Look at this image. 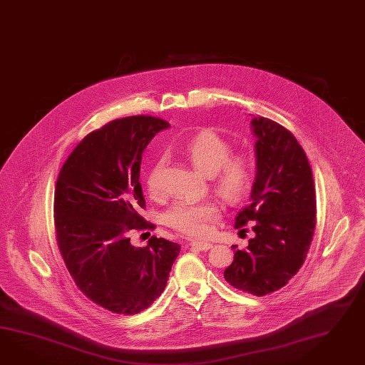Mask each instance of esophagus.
<instances>
[{
    "label": "esophagus",
    "mask_w": 365,
    "mask_h": 365,
    "mask_svg": "<svg viewBox=\"0 0 365 365\" xmlns=\"http://www.w3.org/2000/svg\"><path fill=\"white\" fill-rule=\"evenodd\" d=\"M190 245V247L192 249H196V250H200V252H205V250H209V249H212V243L209 242H190L189 243Z\"/></svg>",
    "instance_id": "esophagus-1"
}]
</instances>
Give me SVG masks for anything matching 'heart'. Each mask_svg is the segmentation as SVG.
I'll return each instance as SVG.
<instances>
[{
    "label": "heart",
    "instance_id": "heart-1",
    "mask_svg": "<svg viewBox=\"0 0 365 365\" xmlns=\"http://www.w3.org/2000/svg\"><path fill=\"white\" fill-rule=\"evenodd\" d=\"M182 153L190 163L210 178L212 187L226 204H238L249 192L252 180V161L246 153H232L227 139L215 130H202L182 145ZM164 159L150 167L145 185L150 196L163 192ZM221 207L215 200H178L165 210V225L187 237H202L209 225L220 218Z\"/></svg>",
    "mask_w": 365,
    "mask_h": 365
}]
</instances>
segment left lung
<instances>
[{
	"instance_id": "left-lung-1",
	"label": "left lung",
	"mask_w": 365,
	"mask_h": 365,
	"mask_svg": "<svg viewBox=\"0 0 365 365\" xmlns=\"http://www.w3.org/2000/svg\"><path fill=\"white\" fill-rule=\"evenodd\" d=\"M257 176L250 204L235 217V229L254 222L255 237L224 272L238 290L263 297L286 286L307 257L317 225V195L309 159L287 128L254 118ZM245 230V229H243Z\"/></svg>"
}]
</instances>
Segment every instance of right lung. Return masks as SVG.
Returning a JSON list of instances; mask_svg holds the SVG:
<instances>
[{"instance_id":"right-lung-1","label":"right lung","mask_w":365,"mask_h":365,"mask_svg":"<svg viewBox=\"0 0 365 365\" xmlns=\"http://www.w3.org/2000/svg\"><path fill=\"white\" fill-rule=\"evenodd\" d=\"M169 123L135 115L104 124L81 141L61 168L54 193L58 249L79 290L119 315L148 309L165 289L181 246L150 237L132 246L131 230L156 226L145 209L141 156Z\"/></svg>"}]
</instances>
